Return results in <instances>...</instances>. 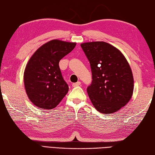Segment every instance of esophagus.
<instances>
[{
	"instance_id": "1",
	"label": "esophagus",
	"mask_w": 155,
	"mask_h": 155,
	"mask_svg": "<svg viewBox=\"0 0 155 155\" xmlns=\"http://www.w3.org/2000/svg\"><path fill=\"white\" fill-rule=\"evenodd\" d=\"M81 85V82L80 81H78V82H77V83H72V87H77V86H78V85Z\"/></svg>"
}]
</instances>
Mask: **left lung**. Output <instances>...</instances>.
I'll list each match as a JSON object with an SVG mask.
<instances>
[{
    "label": "left lung",
    "instance_id": "8db88e82",
    "mask_svg": "<svg viewBox=\"0 0 155 155\" xmlns=\"http://www.w3.org/2000/svg\"><path fill=\"white\" fill-rule=\"evenodd\" d=\"M90 61L92 82L87 91L101 114H113L124 107L133 95L132 70L118 49L104 41L81 44Z\"/></svg>",
    "mask_w": 155,
    "mask_h": 155
}]
</instances>
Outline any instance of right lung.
Returning <instances> with one entry per match:
<instances>
[{"label": "right lung", "instance_id": "add662e5", "mask_svg": "<svg viewBox=\"0 0 155 155\" xmlns=\"http://www.w3.org/2000/svg\"><path fill=\"white\" fill-rule=\"evenodd\" d=\"M76 44L52 40L40 46L28 60L24 72L25 87L31 103L39 108L54 109L66 95L69 87L59 63Z\"/></svg>", "mask_w": 155, "mask_h": 155}]
</instances>
